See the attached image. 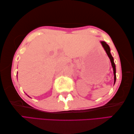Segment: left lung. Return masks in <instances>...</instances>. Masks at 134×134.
I'll use <instances>...</instances> for the list:
<instances>
[{"label":"left lung","mask_w":134,"mask_h":134,"mask_svg":"<svg viewBox=\"0 0 134 134\" xmlns=\"http://www.w3.org/2000/svg\"><path fill=\"white\" fill-rule=\"evenodd\" d=\"M101 43L102 45V47L104 48L105 51H106L107 54L108 55V57H109V58L111 62V64H112V66L113 67V74H114V84L116 82V65L114 63V61H113V58L112 57V55H111V53L110 52V48L109 47V45H108L106 42H104V41H101Z\"/></svg>","instance_id":"obj_1"}]
</instances>
